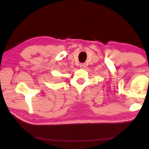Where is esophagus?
I'll return each mask as SVG.
<instances>
[{"mask_svg": "<svg viewBox=\"0 0 149 149\" xmlns=\"http://www.w3.org/2000/svg\"><path fill=\"white\" fill-rule=\"evenodd\" d=\"M79 67L80 68H81V69H84V68H86V64H85V63H81V64L79 65Z\"/></svg>", "mask_w": 149, "mask_h": 149, "instance_id": "esophagus-1", "label": "esophagus"}]
</instances>
